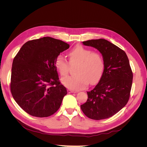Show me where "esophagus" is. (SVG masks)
<instances>
[{
	"instance_id": "1",
	"label": "esophagus",
	"mask_w": 147,
	"mask_h": 147,
	"mask_svg": "<svg viewBox=\"0 0 147 147\" xmlns=\"http://www.w3.org/2000/svg\"><path fill=\"white\" fill-rule=\"evenodd\" d=\"M67 92H68V93H69V94H70V93L76 92V91H74V90H69H69H67Z\"/></svg>"
}]
</instances>
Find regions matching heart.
<instances>
[{"label":"heart","mask_w":147,"mask_h":147,"mask_svg":"<svg viewBox=\"0 0 147 147\" xmlns=\"http://www.w3.org/2000/svg\"><path fill=\"white\" fill-rule=\"evenodd\" d=\"M70 64L78 63L77 74L63 78L64 85L74 90L85 88L90 83L99 82L104 70V61L101 54L90 49L77 45L69 53ZM56 67L62 76L68 74L70 64L64 57L58 56L55 61Z\"/></svg>","instance_id":"heart-1"}]
</instances>
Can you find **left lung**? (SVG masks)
<instances>
[{"mask_svg": "<svg viewBox=\"0 0 147 147\" xmlns=\"http://www.w3.org/2000/svg\"><path fill=\"white\" fill-rule=\"evenodd\" d=\"M98 50L104 61V70L98 84L87 92L88 100L80 106L89 118H110L126 105L129 99L133 74L128 57L121 49L107 40L83 42Z\"/></svg>", "mask_w": 147, "mask_h": 147, "instance_id": "1", "label": "left lung"}]
</instances>
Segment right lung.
I'll list each match as a JSON object with an SVG mask.
<instances>
[{
	"mask_svg": "<svg viewBox=\"0 0 147 147\" xmlns=\"http://www.w3.org/2000/svg\"><path fill=\"white\" fill-rule=\"evenodd\" d=\"M69 47L60 40L45 37L25 43L14 57L10 90L26 113L48 117L59 109L67 92L59 80L55 61Z\"/></svg>",
	"mask_w": 147,
	"mask_h": 147,
	"instance_id": "add662e5",
	"label": "right lung"
}]
</instances>
